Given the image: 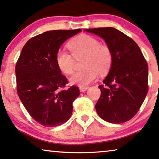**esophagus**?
<instances>
[{"mask_svg":"<svg viewBox=\"0 0 159 159\" xmlns=\"http://www.w3.org/2000/svg\"><path fill=\"white\" fill-rule=\"evenodd\" d=\"M88 89H89V87H88V86H80L79 87V90H80V92L86 91Z\"/></svg>","mask_w":159,"mask_h":159,"instance_id":"obj_1","label":"esophagus"}]
</instances>
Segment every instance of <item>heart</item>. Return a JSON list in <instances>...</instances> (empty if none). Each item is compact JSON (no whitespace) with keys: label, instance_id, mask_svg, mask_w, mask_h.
Here are the masks:
<instances>
[{"label":"heart","instance_id":"obj_1","mask_svg":"<svg viewBox=\"0 0 159 159\" xmlns=\"http://www.w3.org/2000/svg\"><path fill=\"white\" fill-rule=\"evenodd\" d=\"M70 54L65 51H58L56 56L59 69L66 75L73 72L75 60L84 58L85 70L75 73L70 79V83L80 86H87L96 80L98 72L106 74L113 62V54L108 45L100 43L96 38L83 34L74 38L68 43Z\"/></svg>","mask_w":159,"mask_h":159}]
</instances>
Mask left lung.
Returning a JSON list of instances; mask_svg holds the SVG:
<instances>
[{"instance_id": "left-lung-1", "label": "left lung", "mask_w": 159, "mask_h": 159, "mask_svg": "<svg viewBox=\"0 0 159 159\" xmlns=\"http://www.w3.org/2000/svg\"><path fill=\"white\" fill-rule=\"evenodd\" d=\"M84 30L102 38L113 54L104 85L98 86L101 94L96 112L107 122H126L136 114L148 93L147 62L136 42L120 30L112 27Z\"/></svg>"}]
</instances>
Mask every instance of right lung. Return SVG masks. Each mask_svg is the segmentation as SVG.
<instances>
[{
	"label": "right lung",
	"mask_w": 159,
	"mask_h": 159,
	"mask_svg": "<svg viewBox=\"0 0 159 159\" xmlns=\"http://www.w3.org/2000/svg\"><path fill=\"white\" fill-rule=\"evenodd\" d=\"M81 31L49 30L30 39L16 66L17 92L25 109L39 124L54 127L64 124L73 111L79 88L63 90L68 80L61 74L56 56L66 40Z\"/></svg>",
	"instance_id": "1"
}]
</instances>
